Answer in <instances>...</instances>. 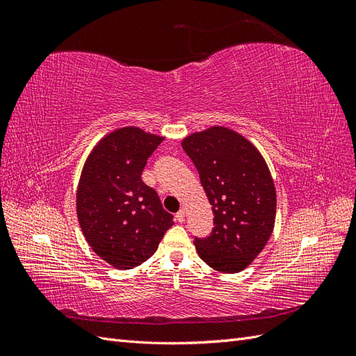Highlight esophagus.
Here are the masks:
<instances>
[{
    "instance_id": "34e87169",
    "label": "esophagus",
    "mask_w": 356,
    "mask_h": 356,
    "mask_svg": "<svg viewBox=\"0 0 356 356\" xmlns=\"http://www.w3.org/2000/svg\"><path fill=\"white\" fill-rule=\"evenodd\" d=\"M175 220L179 222V224H182V222H184V220H186V212L184 211H178L177 212V215H175Z\"/></svg>"
}]
</instances>
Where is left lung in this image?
I'll list each match as a JSON object with an SVG mask.
<instances>
[{
    "mask_svg": "<svg viewBox=\"0 0 356 356\" xmlns=\"http://www.w3.org/2000/svg\"><path fill=\"white\" fill-rule=\"evenodd\" d=\"M212 204L211 236L195 239L199 257L213 270L238 273L270 239L276 188L258 148L225 126H211L182 139Z\"/></svg>",
    "mask_w": 356,
    "mask_h": 356,
    "instance_id": "obj_1",
    "label": "left lung"
}]
</instances>
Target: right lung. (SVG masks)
I'll list each match as a JSON object with an SVG mask.
<instances>
[{
  "label": "right lung",
  "mask_w": 356,
  "mask_h": 356,
  "mask_svg": "<svg viewBox=\"0 0 356 356\" xmlns=\"http://www.w3.org/2000/svg\"><path fill=\"white\" fill-rule=\"evenodd\" d=\"M163 139L136 126L118 127L96 143L83 165L75 195L81 232L92 251L118 270L147 261L174 224L141 179Z\"/></svg>",
  "instance_id": "1"
}]
</instances>
